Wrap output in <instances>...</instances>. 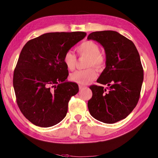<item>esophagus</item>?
Wrapping results in <instances>:
<instances>
[{
  "mask_svg": "<svg viewBox=\"0 0 158 158\" xmlns=\"http://www.w3.org/2000/svg\"><path fill=\"white\" fill-rule=\"evenodd\" d=\"M86 88H87L86 86H84V85H79V89H80V91H82V90L86 89Z\"/></svg>",
  "mask_w": 158,
  "mask_h": 158,
  "instance_id": "1",
  "label": "esophagus"
}]
</instances>
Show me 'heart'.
I'll return each instance as SVG.
<instances>
[{"mask_svg": "<svg viewBox=\"0 0 158 158\" xmlns=\"http://www.w3.org/2000/svg\"><path fill=\"white\" fill-rule=\"evenodd\" d=\"M99 51V45L92 41H84L76 47V51L79 56L88 57L86 67L89 68L76 71L75 73L71 74L70 80L72 82L85 85L96 78V70L91 66H94L98 69H102L106 64V57ZM63 63L68 70H73L77 63V58L74 53L69 51L64 55Z\"/></svg>", "mask_w": 158, "mask_h": 158, "instance_id": "heart-1", "label": "heart"}]
</instances>
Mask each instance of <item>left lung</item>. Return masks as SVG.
Segmentation results:
<instances>
[{"label": "left lung", "mask_w": 158, "mask_h": 158, "mask_svg": "<svg viewBox=\"0 0 158 158\" xmlns=\"http://www.w3.org/2000/svg\"><path fill=\"white\" fill-rule=\"evenodd\" d=\"M88 40L99 43L106 54V67L92 85V97L88 102L89 113L108 124L125 118L135 108L140 96L144 70L139 53L130 40L114 31L91 33Z\"/></svg>", "instance_id": "left-lung-1"}]
</instances>
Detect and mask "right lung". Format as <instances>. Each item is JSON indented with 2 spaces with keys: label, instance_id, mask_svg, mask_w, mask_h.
<instances>
[{
  "label": "right lung",
  "instance_id": "obj_1",
  "mask_svg": "<svg viewBox=\"0 0 158 158\" xmlns=\"http://www.w3.org/2000/svg\"><path fill=\"white\" fill-rule=\"evenodd\" d=\"M85 35L82 31L47 33L23 46L13 85L19 109L33 125L49 127L66 117L69 102L79 88L77 84L64 82L69 70L63 56Z\"/></svg>",
  "mask_w": 158,
  "mask_h": 158
}]
</instances>
